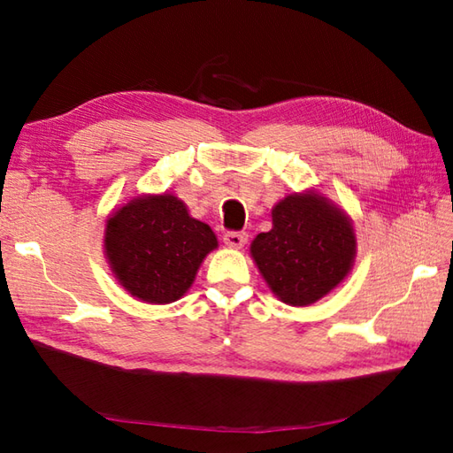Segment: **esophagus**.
<instances>
[{
	"mask_svg": "<svg viewBox=\"0 0 453 453\" xmlns=\"http://www.w3.org/2000/svg\"><path fill=\"white\" fill-rule=\"evenodd\" d=\"M224 242L229 247L239 249V247H243L247 243V234L245 232H226L224 234Z\"/></svg>",
	"mask_w": 453,
	"mask_h": 453,
	"instance_id": "obj_1",
	"label": "esophagus"
}]
</instances>
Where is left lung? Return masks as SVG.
I'll return each instance as SVG.
<instances>
[{
    "label": "left lung",
    "instance_id": "left-lung-1",
    "mask_svg": "<svg viewBox=\"0 0 453 453\" xmlns=\"http://www.w3.org/2000/svg\"><path fill=\"white\" fill-rule=\"evenodd\" d=\"M356 239L349 218L319 195H294L273 210V229L255 237L251 255L284 303L307 305L349 274Z\"/></svg>",
    "mask_w": 453,
    "mask_h": 453
}]
</instances>
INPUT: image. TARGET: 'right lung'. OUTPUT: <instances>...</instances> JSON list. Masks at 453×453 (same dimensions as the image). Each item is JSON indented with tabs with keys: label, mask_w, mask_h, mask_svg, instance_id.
Here are the masks:
<instances>
[{
	"label": "right lung",
	"mask_w": 453,
	"mask_h": 453,
	"mask_svg": "<svg viewBox=\"0 0 453 453\" xmlns=\"http://www.w3.org/2000/svg\"><path fill=\"white\" fill-rule=\"evenodd\" d=\"M216 247L214 232L190 218L173 195L132 200L109 219L104 234V251L119 282L148 303L179 300Z\"/></svg>",
	"instance_id": "add662e5"
}]
</instances>
